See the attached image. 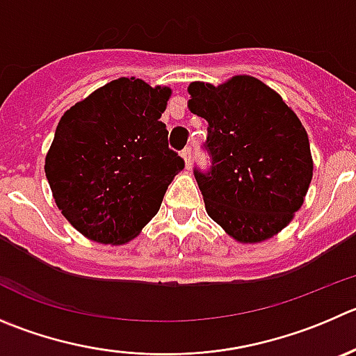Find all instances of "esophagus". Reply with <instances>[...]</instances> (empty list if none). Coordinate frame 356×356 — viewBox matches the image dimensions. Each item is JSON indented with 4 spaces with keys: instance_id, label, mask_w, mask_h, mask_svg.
Listing matches in <instances>:
<instances>
[{
    "instance_id": "1",
    "label": "esophagus",
    "mask_w": 356,
    "mask_h": 356,
    "mask_svg": "<svg viewBox=\"0 0 356 356\" xmlns=\"http://www.w3.org/2000/svg\"><path fill=\"white\" fill-rule=\"evenodd\" d=\"M181 157H184L185 165H187V168H191V165H192V148L191 147L185 148V150L181 152Z\"/></svg>"
}]
</instances>
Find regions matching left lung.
Instances as JSON below:
<instances>
[{
	"instance_id": "obj_1",
	"label": "left lung",
	"mask_w": 356,
	"mask_h": 356,
	"mask_svg": "<svg viewBox=\"0 0 356 356\" xmlns=\"http://www.w3.org/2000/svg\"><path fill=\"white\" fill-rule=\"evenodd\" d=\"M188 110L208 122V172L195 169L206 211L239 243L285 229L313 178L309 140L299 117L248 74L220 86L192 82Z\"/></svg>"
}]
</instances>
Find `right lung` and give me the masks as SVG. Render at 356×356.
<instances>
[{
    "mask_svg": "<svg viewBox=\"0 0 356 356\" xmlns=\"http://www.w3.org/2000/svg\"><path fill=\"white\" fill-rule=\"evenodd\" d=\"M169 96V87L122 76L60 117L45 175L57 208L86 238L124 245L157 215L185 168L161 122Z\"/></svg>",
    "mask_w": 356,
    "mask_h": 356,
    "instance_id": "1",
    "label": "right lung"
}]
</instances>
